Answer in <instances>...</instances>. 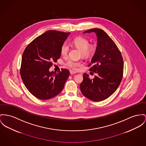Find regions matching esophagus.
<instances>
[{
  "instance_id": "obj_1",
  "label": "esophagus",
  "mask_w": 146,
  "mask_h": 146,
  "mask_svg": "<svg viewBox=\"0 0 146 146\" xmlns=\"http://www.w3.org/2000/svg\"><path fill=\"white\" fill-rule=\"evenodd\" d=\"M70 72L71 75H74V74H75L76 73L75 71H72V70H70Z\"/></svg>"
}]
</instances>
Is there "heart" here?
Instances as JSON below:
<instances>
[{"label": "heart", "mask_w": 146, "mask_h": 146, "mask_svg": "<svg viewBox=\"0 0 146 146\" xmlns=\"http://www.w3.org/2000/svg\"><path fill=\"white\" fill-rule=\"evenodd\" d=\"M74 45L79 49L84 56H88L92 51V48L89 47V41L88 39L82 37H78L74 39L72 41ZM69 45L67 42H64L61 47V54L63 56H66L69 51ZM82 65L80 61H76L69 59L66 62V65L73 70L76 69L78 66Z\"/></svg>", "instance_id": "1"}]
</instances>
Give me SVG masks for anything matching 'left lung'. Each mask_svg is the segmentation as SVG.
Wrapping results in <instances>:
<instances>
[{"label": "left lung", "mask_w": 146, "mask_h": 146, "mask_svg": "<svg viewBox=\"0 0 146 146\" xmlns=\"http://www.w3.org/2000/svg\"><path fill=\"white\" fill-rule=\"evenodd\" d=\"M95 33L97 47L92 58L90 71L97 73L93 79L85 73L80 85L82 94L94 101H101L111 96L119 86L123 77V61L119 49L103 30L94 28L84 33Z\"/></svg>", "instance_id": "8db88e82"}]
</instances>
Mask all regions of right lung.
I'll return each mask as SVG.
<instances>
[{
  "label": "right lung",
  "instance_id": "1",
  "mask_svg": "<svg viewBox=\"0 0 146 146\" xmlns=\"http://www.w3.org/2000/svg\"><path fill=\"white\" fill-rule=\"evenodd\" d=\"M70 33L49 30L33 40L25 48L21 58L20 75L25 87L35 97L48 100L63 90L70 71L62 68L50 72L53 62L61 56V47Z\"/></svg>",
  "mask_w": 146,
  "mask_h": 146
}]
</instances>
